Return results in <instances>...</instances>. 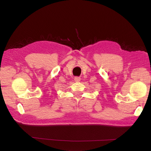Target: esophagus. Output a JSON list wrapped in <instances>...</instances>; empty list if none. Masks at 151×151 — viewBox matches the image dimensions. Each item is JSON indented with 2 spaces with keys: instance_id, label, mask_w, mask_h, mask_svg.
<instances>
[{
  "instance_id": "obj_1",
  "label": "esophagus",
  "mask_w": 151,
  "mask_h": 151,
  "mask_svg": "<svg viewBox=\"0 0 151 151\" xmlns=\"http://www.w3.org/2000/svg\"><path fill=\"white\" fill-rule=\"evenodd\" d=\"M74 80L75 81H79L80 80H81V78H80V77H76L74 78Z\"/></svg>"
}]
</instances>
